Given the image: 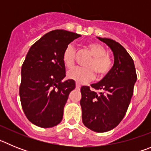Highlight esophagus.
Segmentation results:
<instances>
[{
  "label": "esophagus",
  "mask_w": 151,
  "mask_h": 151,
  "mask_svg": "<svg viewBox=\"0 0 151 151\" xmlns=\"http://www.w3.org/2000/svg\"><path fill=\"white\" fill-rule=\"evenodd\" d=\"M76 88L77 89H80L81 88V85H80V84H78V83H76Z\"/></svg>",
  "instance_id": "obj_1"
}]
</instances>
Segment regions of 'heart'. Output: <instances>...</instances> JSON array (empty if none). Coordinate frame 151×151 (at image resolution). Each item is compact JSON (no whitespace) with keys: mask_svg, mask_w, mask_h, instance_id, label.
Here are the masks:
<instances>
[{"mask_svg":"<svg viewBox=\"0 0 151 151\" xmlns=\"http://www.w3.org/2000/svg\"><path fill=\"white\" fill-rule=\"evenodd\" d=\"M87 48L93 56L88 64V68H74L67 73V78L78 83H85L94 78L95 69L101 76H104L110 71L113 65L111 58L106 54V49L102 45L97 42H90ZM76 50L73 45H68L63 54V62L68 69L75 65Z\"/></svg>","mask_w":151,"mask_h":151,"instance_id":"obj_1","label":"heart"}]
</instances>
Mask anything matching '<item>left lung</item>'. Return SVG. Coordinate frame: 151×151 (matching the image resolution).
<instances>
[{
	"label": "left lung",
	"instance_id": "obj_1",
	"mask_svg": "<svg viewBox=\"0 0 151 151\" xmlns=\"http://www.w3.org/2000/svg\"><path fill=\"white\" fill-rule=\"evenodd\" d=\"M113 51L114 63L101 82L91 87L81 88L82 122L91 130L106 132L116 127L127 111L137 81L134 61L123 47L116 41L97 37Z\"/></svg>",
	"mask_w": 151,
	"mask_h": 151
}]
</instances>
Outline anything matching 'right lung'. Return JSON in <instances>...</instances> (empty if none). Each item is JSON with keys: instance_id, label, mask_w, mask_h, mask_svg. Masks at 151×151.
<instances>
[{"instance_id": "1", "label": "right lung", "mask_w": 151, "mask_h": 151, "mask_svg": "<svg viewBox=\"0 0 151 151\" xmlns=\"http://www.w3.org/2000/svg\"><path fill=\"white\" fill-rule=\"evenodd\" d=\"M81 37L63 29L51 31L31 47L21 69L19 96L24 113L34 125L51 128L62 121L69 93L76 88L64 82L63 54L69 43Z\"/></svg>"}]
</instances>
